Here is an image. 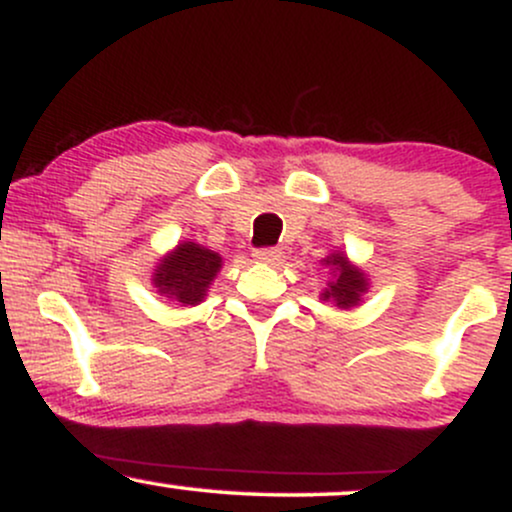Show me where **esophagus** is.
Instances as JSON below:
<instances>
[{
	"instance_id": "obj_1",
	"label": "esophagus",
	"mask_w": 512,
	"mask_h": 512,
	"mask_svg": "<svg viewBox=\"0 0 512 512\" xmlns=\"http://www.w3.org/2000/svg\"><path fill=\"white\" fill-rule=\"evenodd\" d=\"M252 257H255L257 262H267L272 264L281 257V250L279 248H257L255 252H252Z\"/></svg>"
}]
</instances>
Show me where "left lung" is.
<instances>
[{
	"instance_id": "obj_1",
	"label": "left lung",
	"mask_w": 512,
	"mask_h": 512,
	"mask_svg": "<svg viewBox=\"0 0 512 512\" xmlns=\"http://www.w3.org/2000/svg\"><path fill=\"white\" fill-rule=\"evenodd\" d=\"M322 264L332 267V281L322 293V301H334L339 308H354L361 303V296L368 291L366 274L354 267L342 252H332L330 257L322 260Z\"/></svg>"
}]
</instances>
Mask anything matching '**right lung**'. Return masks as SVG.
Segmentation results:
<instances>
[{"instance_id":"right-lung-1","label":"right lung","mask_w":512,"mask_h":512,"mask_svg":"<svg viewBox=\"0 0 512 512\" xmlns=\"http://www.w3.org/2000/svg\"><path fill=\"white\" fill-rule=\"evenodd\" d=\"M221 262L219 252L185 240L158 262L151 281H154L158 293L170 298V301H178L180 305H197L207 296L211 281L219 274Z\"/></svg>"}]
</instances>
